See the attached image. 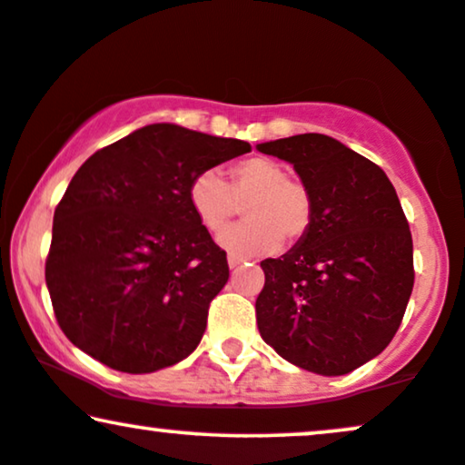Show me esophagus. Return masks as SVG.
Returning <instances> with one entry per match:
<instances>
[{"mask_svg": "<svg viewBox=\"0 0 465 465\" xmlns=\"http://www.w3.org/2000/svg\"><path fill=\"white\" fill-rule=\"evenodd\" d=\"M242 262H244V257H238V255H229V257H227L229 268H238Z\"/></svg>", "mask_w": 465, "mask_h": 465, "instance_id": "obj_1", "label": "esophagus"}]
</instances>
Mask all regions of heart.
Returning a JSON list of instances; mask_svg holds the SVG:
<instances>
[{
	"label": "heart",
	"mask_w": 465,
	"mask_h": 465,
	"mask_svg": "<svg viewBox=\"0 0 465 465\" xmlns=\"http://www.w3.org/2000/svg\"><path fill=\"white\" fill-rule=\"evenodd\" d=\"M246 221L227 227L219 236L223 249L240 257L268 255L283 238L296 242L313 221V199L302 182L292 180L285 164L252 156L229 169V182L216 169L193 178L189 203L210 233L221 232L244 202Z\"/></svg>",
	"instance_id": "1"
}]
</instances>
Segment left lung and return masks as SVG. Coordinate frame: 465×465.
I'll use <instances>...</instances> for the list:
<instances>
[{"label":"left lung","instance_id":"1","mask_svg":"<svg viewBox=\"0 0 465 465\" xmlns=\"http://www.w3.org/2000/svg\"><path fill=\"white\" fill-rule=\"evenodd\" d=\"M293 164L313 199L309 232L263 260L262 339L296 367L345 375L384 351L414 287L412 233L378 164L320 133L257 145Z\"/></svg>","mask_w":465,"mask_h":465}]
</instances>
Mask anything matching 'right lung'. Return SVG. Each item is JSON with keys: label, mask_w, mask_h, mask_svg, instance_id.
Masks as SVG:
<instances>
[{"label": "right lung", "mask_w": 465, "mask_h": 465, "mask_svg": "<svg viewBox=\"0 0 465 465\" xmlns=\"http://www.w3.org/2000/svg\"><path fill=\"white\" fill-rule=\"evenodd\" d=\"M251 152L178 124H150L98 150L53 216L45 276L64 334L115 371L152 373L197 348L225 251L189 203L199 172Z\"/></svg>", "instance_id": "add662e5"}]
</instances>
